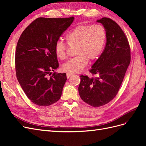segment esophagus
<instances>
[{
	"label": "esophagus",
	"instance_id": "esophagus-1",
	"mask_svg": "<svg viewBox=\"0 0 146 146\" xmlns=\"http://www.w3.org/2000/svg\"><path fill=\"white\" fill-rule=\"evenodd\" d=\"M72 76V74H69V73H67V74H66V77H67L68 78H70Z\"/></svg>",
	"mask_w": 146,
	"mask_h": 146
}]
</instances>
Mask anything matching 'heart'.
<instances>
[{"label":"heart","mask_w":146,"mask_h":146,"mask_svg":"<svg viewBox=\"0 0 146 146\" xmlns=\"http://www.w3.org/2000/svg\"><path fill=\"white\" fill-rule=\"evenodd\" d=\"M106 38V31L100 25H79L74 28L66 36V41L70 47H76L77 56L63 64V70L68 73L80 72L87 65L88 60L94 61L100 56ZM54 52L59 59L64 60L67 46L63 41H56Z\"/></svg>","instance_id":"1"}]
</instances>
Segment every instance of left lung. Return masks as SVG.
Segmentation results:
<instances>
[{"instance_id":"1","label":"left lung","mask_w":146,"mask_h":146,"mask_svg":"<svg viewBox=\"0 0 146 146\" xmlns=\"http://www.w3.org/2000/svg\"><path fill=\"white\" fill-rule=\"evenodd\" d=\"M107 33L106 46L90 72L96 77L80 76L78 92L81 99L99 107L111 101L119 91L130 63V48L125 35L119 25L108 17L97 20Z\"/></svg>"}]
</instances>
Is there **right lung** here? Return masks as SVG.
<instances>
[{
	"mask_svg": "<svg viewBox=\"0 0 146 146\" xmlns=\"http://www.w3.org/2000/svg\"><path fill=\"white\" fill-rule=\"evenodd\" d=\"M74 20L39 17L21 35L15 53L16 77L35 104L47 107L61 98L67 77L66 73H52L59 67L54 46Z\"/></svg>",
	"mask_w": 146,
	"mask_h": 146,
	"instance_id": "obj_1",
	"label": "right lung"
}]
</instances>
